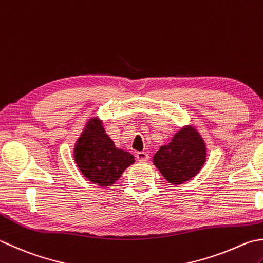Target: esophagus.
<instances>
[{"label": "esophagus", "instance_id": "obj_1", "mask_svg": "<svg viewBox=\"0 0 263 263\" xmlns=\"http://www.w3.org/2000/svg\"><path fill=\"white\" fill-rule=\"evenodd\" d=\"M136 156L139 162H147L149 159V155L145 152H138Z\"/></svg>", "mask_w": 263, "mask_h": 263}]
</instances>
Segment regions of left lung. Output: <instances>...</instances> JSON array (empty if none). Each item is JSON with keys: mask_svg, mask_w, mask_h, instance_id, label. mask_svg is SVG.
<instances>
[{"mask_svg": "<svg viewBox=\"0 0 263 263\" xmlns=\"http://www.w3.org/2000/svg\"><path fill=\"white\" fill-rule=\"evenodd\" d=\"M206 161V146L193 126H184L162 146L153 162L170 183L181 184L198 174Z\"/></svg>", "mask_w": 263, "mask_h": 263, "instance_id": "1", "label": "left lung"}]
</instances>
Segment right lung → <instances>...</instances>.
I'll return each mask as SVG.
<instances>
[{
  "instance_id": "add662e5",
  "label": "right lung",
  "mask_w": 263,
  "mask_h": 263,
  "mask_svg": "<svg viewBox=\"0 0 263 263\" xmlns=\"http://www.w3.org/2000/svg\"><path fill=\"white\" fill-rule=\"evenodd\" d=\"M74 158L82 174L100 187L111 186L135 163L132 154L116 148L98 118L87 122L76 141Z\"/></svg>"
}]
</instances>
